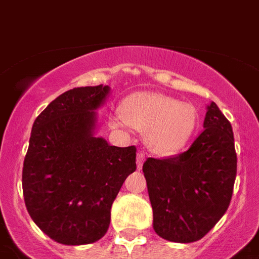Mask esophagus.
<instances>
[{
  "label": "esophagus",
  "instance_id": "34e87169",
  "mask_svg": "<svg viewBox=\"0 0 259 259\" xmlns=\"http://www.w3.org/2000/svg\"><path fill=\"white\" fill-rule=\"evenodd\" d=\"M145 158H146V156H145V154L143 153L137 154V168H138V170H141V168H142V164H143V162H145Z\"/></svg>",
  "mask_w": 259,
  "mask_h": 259
}]
</instances>
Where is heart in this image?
Wrapping results in <instances>:
<instances>
[{
  "label": "heart",
  "mask_w": 259,
  "mask_h": 259,
  "mask_svg": "<svg viewBox=\"0 0 259 259\" xmlns=\"http://www.w3.org/2000/svg\"><path fill=\"white\" fill-rule=\"evenodd\" d=\"M130 123L147 132L146 143L154 153L174 155L188 145L199 125V112L191 103L162 93L138 92L125 100L122 114L114 119L116 126Z\"/></svg>",
  "instance_id": "b5f03b06"
}]
</instances>
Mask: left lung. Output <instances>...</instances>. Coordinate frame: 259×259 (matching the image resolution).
<instances>
[{"label": "left lung", "instance_id": "1", "mask_svg": "<svg viewBox=\"0 0 259 259\" xmlns=\"http://www.w3.org/2000/svg\"><path fill=\"white\" fill-rule=\"evenodd\" d=\"M204 130L184 153L143 163L153 228L171 242L199 241L229 207L237 174L232 125L212 101Z\"/></svg>", "mask_w": 259, "mask_h": 259}]
</instances>
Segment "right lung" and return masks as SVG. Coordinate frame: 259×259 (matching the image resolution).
<instances>
[{
    "instance_id": "right-lung-1",
    "label": "right lung",
    "mask_w": 259,
    "mask_h": 259,
    "mask_svg": "<svg viewBox=\"0 0 259 259\" xmlns=\"http://www.w3.org/2000/svg\"><path fill=\"white\" fill-rule=\"evenodd\" d=\"M108 85L69 89L47 105L32 125L22 171L30 217L63 245L99 241L110 224V208L137 168L136 147L110 146L96 137V110Z\"/></svg>"
}]
</instances>
